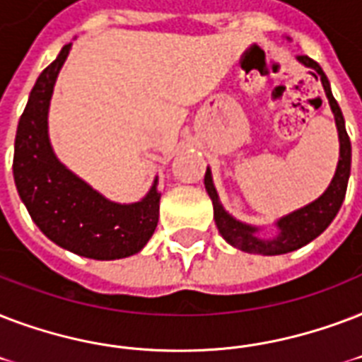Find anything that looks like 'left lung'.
<instances>
[{
  "instance_id": "8db88e82",
  "label": "left lung",
  "mask_w": 362,
  "mask_h": 362,
  "mask_svg": "<svg viewBox=\"0 0 362 362\" xmlns=\"http://www.w3.org/2000/svg\"><path fill=\"white\" fill-rule=\"evenodd\" d=\"M298 60L306 67L313 69L319 75L321 83H323L325 94L329 98V105L332 109V113H334L338 137H340V160H338L336 173L332 181H330L329 189L325 190L315 202L300 207V209H296V211L288 213V215L277 221V234L274 238H268V240L257 236L259 226L245 225L242 221L234 219L230 213L226 211L223 204L219 202L217 190L213 187L211 170L207 168L204 185H206L207 194H209L213 202V219H215V225H217L219 234L225 238L226 242L234 245L236 249H242L245 253L283 255L304 247L306 243L313 242L321 232L327 230V226L334 221L336 213L340 211L341 202L346 198L347 179H349V172H351V143H349V136H347L346 132L344 115H341L338 102L332 96L330 83L327 79V75L323 74L321 66L315 60H312L310 56H298Z\"/></svg>"
}]
</instances>
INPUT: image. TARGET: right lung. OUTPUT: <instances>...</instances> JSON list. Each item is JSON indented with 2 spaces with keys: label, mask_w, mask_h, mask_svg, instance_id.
I'll return each instance as SVG.
<instances>
[{
  "label": "right lung",
  "mask_w": 362,
  "mask_h": 362,
  "mask_svg": "<svg viewBox=\"0 0 362 362\" xmlns=\"http://www.w3.org/2000/svg\"><path fill=\"white\" fill-rule=\"evenodd\" d=\"M71 43L39 75L18 120L13 175L21 200L45 236L96 260L139 253L158 225V179L134 204L107 200L56 158L49 139V105Z\"/></svg>",
  "instance_id": "1"
}]
</instances>
